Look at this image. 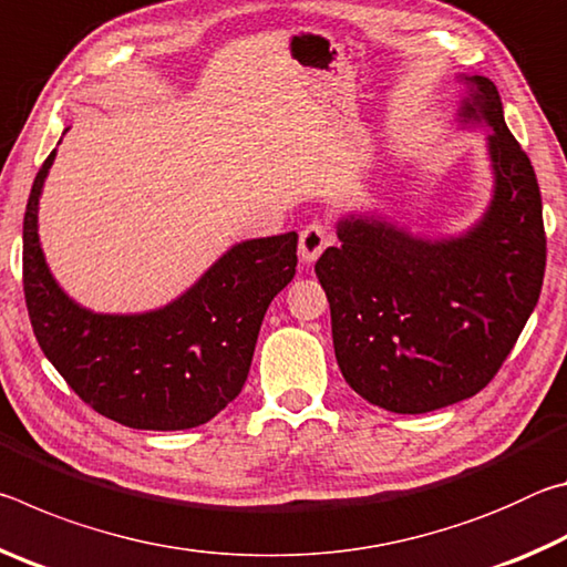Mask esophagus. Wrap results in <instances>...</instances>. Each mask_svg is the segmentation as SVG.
<instances>
[{"label":"esophagus","mask_w":567,"mask_h":567,"mask_svg":"<svg viewBox=\"0 0 567 567\" xmlns=\"http://www.w3.org/2000/svg\"><path fill=\"white\" fill-rule=\"evenodd\" d=\"M330 243H332V233L322 223L307 225L300 233V257L305 262H315Z\"/></svg>","instance_id":"esophagus-1"}]
</instances>
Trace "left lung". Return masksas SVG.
<instances>
[{"mask_svg": "<svg viewBox=\"0 0 567 567\" xmlns=\"http://www.w3.org/2000/svg\"><path fill=\"white\" fill-rule=\"evenodd\" d=\"M463 127L485 124L493 197L457 237L412 235L380 215L338 219L315 265L330 302L334 358L372 405L420 415L473 398L501 370L540 297L543 199L530 159L487 76H460Z\"/></svg>", "mask_w": 567, "mask_h": 567, "instance_id": "left-lung-1", "label": "left lung"}]
</instances>
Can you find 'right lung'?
I'll use <instances>...</instances> for the list:
<instances>
[{
	"instance_id": "1",
	"label": "right lung",
	"mask_w": 567,
	"mask_h": 567,
	"mask_svg": "<svg viewBox=\"0 0 567 567\" xmlns=\"http://www.w3.org/2000/svg\"><path fill=\"white\" fill-rule=\"evenodd\" d=\"M54 157L56 150L37 172L22 233L27 310L44 358L92 410L120 425H205L245 385L267 307L295 277L297 235L233 245L159 310L92 312L56 285L37 233Z\"/></svg>"
}]
</instances>
